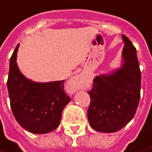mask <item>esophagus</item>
Masks as SVG:
<instances>
[{
	"mask_svg": "<svg viewBox=\"0 0 152 152\" xmlns=\"http://www.w3.org/2000/svg\"><path fill=\"white\" fill-rule=\"evenodd\" d=\"M82 82V76L80 75L73 76L70 80V86H72L73 91H76L79 89V85Z\"/></svg>",
	"mask_w": 152,
	"mask_h": 152,
	"instance_id": "1",
	"label": "esophagus"
}]
</instances>
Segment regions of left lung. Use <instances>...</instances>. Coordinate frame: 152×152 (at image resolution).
I'll return each instance as SVG.
<instances>
[{
  "label": "left lung",
  "mask_w": 152,
  "mask_h": 152,
  "mask_svg": "<svg viewBox=\"0 0 152 152\" xmlns=\"http://www.w3.org/2000/svg\"><path fill=\"white\" fill-rule=\"evenodd\" d=\"M122 38L121 67L95 76L88 92V120L91 128L100 132H115L126 126L135 115L140 100L141 72L137 50L128 37Z\"/></svg>",
  "instance_id": "obj_1"
}]
</instances>
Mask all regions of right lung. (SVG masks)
<instances>
[{"mask_svg": "<svg viewBox=\"0 0 152 152\" xmlns=\"http://www.w3.org/2000/svg\"><path fill=\"white\" fill-rule=\"evenodd\" d=\"M18 44L10 59L7 88L10 107L16 121L29 132L44 134L60 124L61 113L71 98L64 81L35 82L20 72L16 62Z\"/></svg>", "mask_w": 152, "mask_h": 152, "instance_id": "add662e5", "label": "right lung"}]
</instances>
